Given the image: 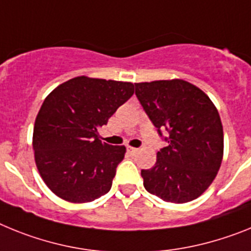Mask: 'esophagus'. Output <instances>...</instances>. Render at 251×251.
<instances>
[{
  "instance_id": "obj_1",
  "label": "esophagus",
  "mask_w": 251,
  "mask_h": 251,
  "mask_svg": "<svg viewBox=\"0 0 251 251\" xmlns=\"http://www.w3.org/2000/svg\"><path fill=\"white\" fill-rule=\"evenodd\" d=\"M127 149V152L128 154H131V155H136L139 152V149H136V148H132V147H127L126 148Z\"/></svg>"
}]
</instances>
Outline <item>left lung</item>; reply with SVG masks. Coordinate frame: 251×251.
<instances>
[{"mask_svg": "<svg viewBox=\"0 0 251 251\" xmlns=\"http://www.w3.org/2000/svg\"><path fill=\"white\" fill-rule=\"evenodd\" d=\"M135 95L159 134L164 128L169 132L155 165L141 171L144 187L165 202L196 200L216 178L224 156L216 106L202 89L183 79L135 83Z\"/></svg>", "mask_w": 251, "mask_h": 251, "instance_id": "1", "label": "left lung"}]
</instances>
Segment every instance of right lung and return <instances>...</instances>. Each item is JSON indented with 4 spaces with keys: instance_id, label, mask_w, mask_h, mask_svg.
<instances>
[{
    "instance_id": "add662e5",
    "label": "right lung",
    "mask_w": 251,
    "mask_h": 251,
    "mask_svg": "<svg viewBox=\"0 0 251 251\" xmlns=\"http://www.w3.org/2000/svg\"><path fill=\"white\" fill-rule=\"evenodd\" d=\"M132 95L131 82L80 75L47 96L35 120L32 148L39 173L54 195L84 203L110 191L126 148L102 143L99 128Z\"/></svg>"
}]
</instances>
